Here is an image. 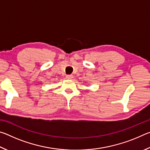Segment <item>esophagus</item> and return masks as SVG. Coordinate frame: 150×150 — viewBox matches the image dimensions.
<instances>
[{
  "mask_svg": "<svg viewBox=\"0 0 150 150\" xmlns=\"http://www.w3.org/2000/svg\"><path fill=\"white\" fill-rule=\"evenodd\" d=\"M66 79H73V76L72 75H68L66 76Z\"/></svg>",
  "mask_w": 150,
  "mask_h": 150,
  "instance_id": "1",
  "label": "esophagus"
}]
</instances>
